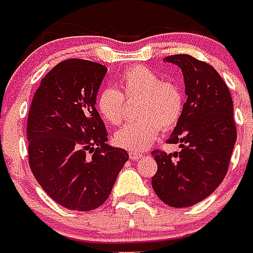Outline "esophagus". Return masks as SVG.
Wrapping results in <instances>:
<instances>
[{
	"label": "esophagus",
	"instance_id": "1",
	"mask_svg": "<svg viewBox=\"0 0 253 253\" xmlns=\"http://www.w3.org/2000/svg\"><path fill=\"white\" fill-rule=\"evenodd\" d=\"M143 155L140 154V152H136V151H131L130 152V159L131 160H134V162H136V160H139V159L142 158Z\"/></svg>",
	"mask_w": 253,
	"mask_h": 253
}]
</instances>
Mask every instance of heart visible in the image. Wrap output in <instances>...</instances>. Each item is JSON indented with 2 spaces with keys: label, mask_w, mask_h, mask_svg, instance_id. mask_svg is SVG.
<instances>
[{
  "label": "heart",
  "mask_w": 253,
  "mask_h": 253,
  "mask_svg": "<svg viewBox=\"0 0 253 253\" xmlns=\"http://www.w3.org/2000/svg\"><path fill=\"white\" fill-rule=\"evenodd\" d=\"M117 87H105L97 97V109L107 123L118 126L125 119L126 99L138 97L134 122L115 132L114 140L132 151L146 150L159 131L170 130L180 121L184 110V93L172 80H163L152 69L134 65L127 68Z\"/></svg>",
  "instance_id": "heart-1"
}]
</instances>
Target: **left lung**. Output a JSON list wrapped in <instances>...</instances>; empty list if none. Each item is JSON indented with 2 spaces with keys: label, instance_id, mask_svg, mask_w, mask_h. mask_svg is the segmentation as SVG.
<instances>
[{
  "label": "left lung",
  "instance_id": "obj_1",
  "mask_svg": "<svg viewBox=\"0 0 253 253\" xmlns=\"http://www.w3.org/2000/svg\"><path fill=\"white\" fill-rule=\"evenodd\" d=\"M184 73L188 95L176 128L167 140L180 152L154 150L158 172L152 188L164 204L188 208L209 197L223 181L236 142L232 98L211 65L180 53L167 56Z\"/></svg>",
  "mask_w": 253,
  "mask_h": 253
}]
</instances>
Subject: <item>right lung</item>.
I'll return each mask as SVG.
<instances>
[{"label": "right lung", "instance_id": "add662e5", "mask_svg": "<svg viewBox=\"0 0 253 253\" xmlns=\"http://www.w3.org/2000/svg\"><path fill=\"white\" fill-rule=\"evenodd\" d=\"M105 65L67 59L53 67L34 93L27 117L29 164L43 190L63 208L89 211L110 196L126 150L107 146L95 109Z\"/></svg>", "mask_w": 253, "mask_h": 253}]
</instances>
